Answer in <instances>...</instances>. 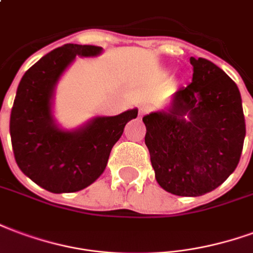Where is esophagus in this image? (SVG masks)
<instances>
[{
	"label": "esophagus",
	"instance_id": "obj_1",
	"mask_svg": "<svg viewBox=\"0 0 253 253\" xmlns=\"http://www.w3.org/2000/svg\"><path fill=\"white\" fill-rule=\"evenodd\" d=\"M144 113H145V109H144V108L140 109V113H139L140 117H143V116H144Z\"/></svg>",
	"mask_w": 253,
	"mask_h": 253
}]
</instances>
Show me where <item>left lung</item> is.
I'll return each instance as SVG.
<instances>
[{
	"label": "left lung",
	"instance_id": "left-lung-1",
	"mask_svg": "<svg viewBox=\"0 0 253 253\" xmlns=\"http://www.w3.org/2000/svg\"><path fill=\"white\" fill-rule=\"evenodd\" d=\"M193 82L143 117L155 178L179 197L217 189L236 169L245 137L237 84L210 60L190 58Z\"/></svg>",
	"mask_w": 253,
	"mask_h": 253
}]
</instances>
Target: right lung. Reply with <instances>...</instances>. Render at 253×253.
Masks as SVG:
<instances>
[{
    "label": "right lung",
    "mask_w": 253,
    "mask_h": 253,
    "mask_svg": "<svg viewBox=\"0 0 253 253\" xmlns=\"http://www.w3.org/2000/svg\"><path fill=\"white\" fill-rule=\"evenodd\" d=\"M102 47L64 44L33 64L20 81L10 113L16 163L47 191L75 193L98 179L109 155L137 108L117 116H97L75 129H64L53 116L59 81L77 56L94 58Z\"/></svg>",
    "instance_id": "obj_1"
}]
</instances>
